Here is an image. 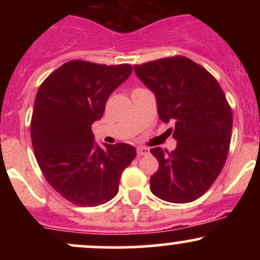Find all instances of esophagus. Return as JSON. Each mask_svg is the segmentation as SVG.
<instances>
[{
    "instance_id": "obj_1",
    "label": "esophagus",
    "mask_w": 260,
    "mask_h": 260,
    "mask_svg": "<svg viewBox=\"0 0 260 260\" xmlns=\"http://www.w3.org/2000/svg\"><path fill=\"white\" fill-rule=\"evenodd\" d=\"M150 151H149L148 148L145 147H138L137 148V154L139 155V156H143V155H148Z\"/></svg>"
}]
</instances>
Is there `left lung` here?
<instances>
[{
    "instance_id": "8db88e82",
    "label": "left lung",
    "mask_w": 260,
    "mask_h": 260,
    "mask_svg": "<svg viewBox=\"0 0 260 260\" xmlns=\"http://www.w3.org/2000/svg\"><path fill=\"white\" fill-rule=\"evenodd\" d=\"M134 73L156 99L165 123H175L177 140L169 153L153 148L159 169L150 177L154 196L189 203L210 188L225 165L231 142L232 112L221 86L202 66L182 56L134 66Z\"/></svg>"
}]
</instances>
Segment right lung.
I'll return each instance as SVG.
<instances>
[{
  "instance_id": "1",
  "label": "right lung",
  "mask_w": 260,
  "mask_h": 260,
  "mask_svg": "<svg viewBox=\"0 0 260 260\" xmlns=\"http://www.w3.org/2000/svg\"><path fill=\"white\" fill-rule=\"evenodd\" d=\"M132 73L129 64L70 61L39 88L30 133L35 157L56 192L80 207L105 204L117 194L123 170L136 157L126 143L101 148L91 124L110 95Z\"/></svg>"
}]
</instances>
